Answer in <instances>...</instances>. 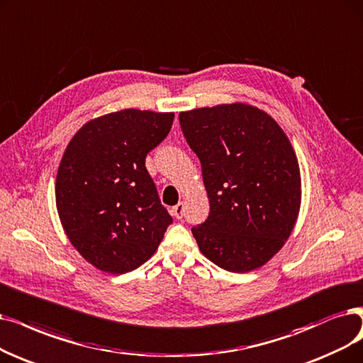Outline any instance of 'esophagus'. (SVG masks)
<instances>
[{
    "mask_svg": "<svg viewBox=\"0 0 363 363\" xmlns=\"http://www.w3.org/2000/svg\"><path fill=\"white\" fill-rule=\"evenodd\" d=\"M171 211H172V216L176 217V219H182L183 214H184V204H183V202H179L177 206L172 207Z\"/></svg>",
    "mask_w": 363,
    "mask_h": 363,
    "instance_id": "1",
    "label": "esophagus"
}]
</instances>
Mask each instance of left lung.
I'll use <instances>...</instances> for the list:
<instances>
[{
  "label": "left lung",
  "mask_w": 363,
  "mask_h": 363,
  "mask_svg": "<svg viewBox=\"0 0 363 363\" xmlns=\"http://www.w3.org/2000/svg\"><path fill=\"white\" fill-rule=\"evenodd\" d=\"M210 201L192 228L199 250L230 272L265 265L291 235L301 206V174L291 141L269 114L245 104L182 111Z\"/></svg>",
  "instance_id": "left-lung-1"
}]
</instances>
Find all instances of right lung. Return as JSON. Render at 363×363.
Instances as JSON below:
<instances>
[{
	"mask_svg": "<svg viewBox=\"0 0 363 363\" xmlns=\"http://www.w3.org/2000/svg\"><path fill=\"white\" fill-rule=\"evenodd\" d=\"M172 121L174 113L121 110L83 125L65 149L56 208L71 244L101 271L138 268L172 223L146 168Z\"/></svg>",
	"mask_w": 363,
	"mask_h": 363,
	"instance_id": "add662e5",
	"label": "right lung"
}]
</instances>
